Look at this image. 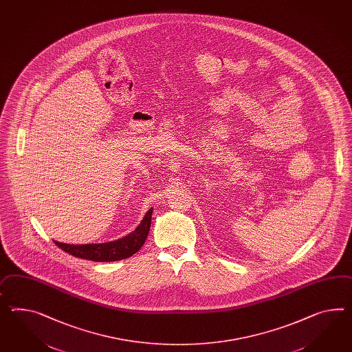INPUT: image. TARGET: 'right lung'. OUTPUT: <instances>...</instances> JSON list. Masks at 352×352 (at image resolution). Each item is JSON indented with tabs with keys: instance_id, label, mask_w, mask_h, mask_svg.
Here are the masks:
<instances>
[{
	"instance_id": "right-lung-1",
	"label": "right lung",
	"mask_w": 352,
	"mask_h": 352,
	"mask_svg": "<svg viewBox=\"0 0 352 352\" xmlns=\"http://www.w3.org/2000/svg\"><path fill=\"white\" fill-rule=\"evenodd\" d=\"M152 213H153V208H151L145 213L144 218L133 232L111 243L72 245V243L54 241V243L60 249H63V252H69L76 258L87 259V261H116L126 259L139 252L140 248L144 245L151 228Z\"/></svg>"
}]
</instances>
